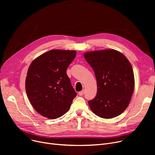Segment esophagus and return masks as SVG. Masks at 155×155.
Segmentation results:
<instances>
[{
	"instance_id": "esophagus-1",
	"label": "esophagus",
	"mask_w": 155,
	"mask_h": 155,
	"mask_svg": "<svg viewBox=\"0 0 155 155\" xmlns=\"http://www.w3.org/2000/svg\"><path fill=\"white\" fill-rule=\"evenodd\" d=\"M84 94V91H82L78 93V95H79L80 96H82Z\"/></svg>"
}]
</instances>
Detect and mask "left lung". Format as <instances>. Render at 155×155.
<instances>
[{"mask_svg":"<svg viewBox=\"0 0 155 155\" xmlns=\"http://www.w3.org/2000/svg\"><path fill=\"white\" fill-rule=\"evenodd\" d=\"M97 83L95 98L88 101L92 111L105 119L115 117L127 107L133 94L134 77L131 63L120 52L112 50L84 54Z\"/></svg>","mask_w":155,"mask_h":155,"instance_id":"obj_1","label":"left lung"}]
</instances>
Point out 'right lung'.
I'll list each match as a JSON object with an SVG mask.
<instances>
[{"label": "right lung", "mask_w": 155, "mask_h": 155, "mask_svg": "<svg viewBox=\"0 0 155 155\" xmlns=\"http://www.w3.org/2000/svg\"><path fill=\"white\" fill-rule=\"evenodd\" d=\"M75 51L53 50L35 59L29 67L26 91L34 109L54 119L64 114L77 95L67 74Z\"/></svg>", "instance_id": "add662e5"}]
</instances>
